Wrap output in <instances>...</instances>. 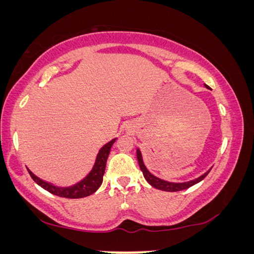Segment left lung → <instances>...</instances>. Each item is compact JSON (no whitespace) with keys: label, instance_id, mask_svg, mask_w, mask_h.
<instances>
[{"label":"left lung","instance_id":"8db88e82","mask_svg":"<svg viewBox=\"0 0 254 254\" xmlns=\"http://www.w3.org/2000/svg\"><path fill=\"white\" fill-rule=\"evenodd\" d=\"M137 162H138V165H140V169L141 171L143 172V176L147 182L150 184L152 187H155V189L157 190H165V192H178V190H186V189H190V186L195 185L199 182H201L204 177H206L209 171L204 173L199 178L195 179V180H190V182H187V183H179V184H176V183H169V182H164V180L157 178V177L152 176L150 172L148 171L147 168H145L144 164H143V161H142V155H141V151L137 149Z\"/></svg>","mask_w":254,"mask_h":254}]
</instances>
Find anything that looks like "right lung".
<instances>
[{
	"label": "right lung",
	"mask_w": 254,
	"mask_h": 254,
	"mask_svg": "<svg viewBox=\"0 0 254 254\" xmlns=\"http://www.w3.org/2000/svg\"><path fill=\"white\" fill-rule=\"evenodd\" d=\"M114 141H116V138L109 142V143L105 144L102 149H100L98 155H97L96 163L95 165H93L91 172H90L82 182L77 183L74 186L64 187V189H61V187H55L52 185V184H48L46 182H44V180L38 178V177L34 176L30 170H27V171H29L31 178H32L38 185L43 187L44 190H48L50 193L54 194V195L68 197V199H79V197L91 195V194L95 193L96 190L99 189L100 185H102L103 176L106 168V161L107 157H109L111 147L113 145Z\"/></svg>",
	"instance_id": "obj_1"
}]
</instances>
